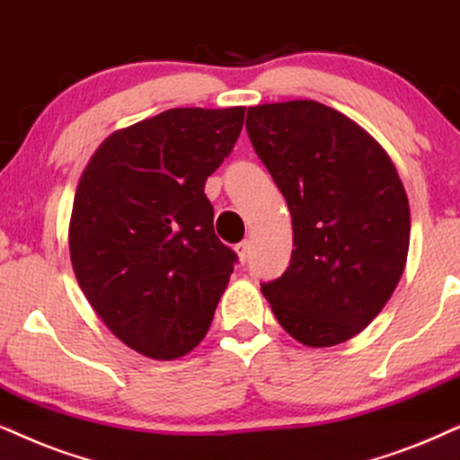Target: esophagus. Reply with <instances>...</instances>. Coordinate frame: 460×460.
Returning a JSON list of instances; mask_svg holds the SVG:
<instances>
[{"instance_id": "34e87169", "label": "esophagus", "mask_w": 460, "mask_h": 460, "mask_svg": "<svg viewBox=\"0 0 460 460\" xmlns=\"http://www.w3.org/2000/svg\"><path fill=\"white\" fill-rule=\"evenodd\" d=\"M235 252H237V257H240V261L243 263V261L248 259V254H250V242L248 240H243V242H240L235 246Z\"/></svg>"}]
</instances>
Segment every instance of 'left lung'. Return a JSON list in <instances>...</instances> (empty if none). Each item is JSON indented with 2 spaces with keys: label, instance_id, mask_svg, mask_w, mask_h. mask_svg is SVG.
I'll use <instances>...</instances> for the list:
<instances>
[{
  "label": "left lung",
  "instance_id": "obj_1",
  "mask_svg": "<svg viewBox=\"0 0 460 460\" xmlns=\"http://www.w3.org/2000/svg\"><path fill=\"white\" fill-rule=\"evenodd\" d=\"M246 131L293 218L287 271L261 290L301 344H341L403 273L410 206L399 173L367 131L312 100L248 108Z\"/></svg>",
  "mask_w": 460,
  "mask_h": 460
}]
</instances>
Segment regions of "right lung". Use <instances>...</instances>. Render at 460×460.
<instances>
[{
    "mask_svg": "<svg viewBox=\"0 0 460 460\" xmlns=\"http://www.w3.org/2000/svg\"><path fill=\"white\" fill-rule=\"evenodd\" d=\"M246 108H173L116 131L74 197L69 257L106 327L172 360L210 329L237 254L214 234L203 187L240 137Z\"/></svg>",
    "mask_w": 460,
    "mask_h": 460,
    "instance_id": "add662e5",
    "label": "right lung"
}]
</instances>
